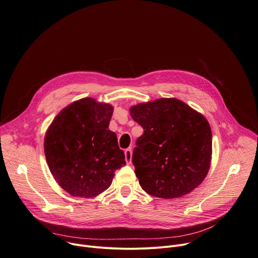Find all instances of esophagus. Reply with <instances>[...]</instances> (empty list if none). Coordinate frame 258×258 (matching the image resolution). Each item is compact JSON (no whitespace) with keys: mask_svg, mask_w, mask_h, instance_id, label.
I'll return each instance as SVG.
<instances>
[{"mask_svg":"<svg viewBox=\"0 0 258 258\" xmlns=\"http://www.w3.org/2000/svg\"><path fill=\"white\" fill-rule=\"evenodd\" d=\"M125 160L127 163H130L132 160V149L131 148H127L125 150Z\"/></svg>","mask_w":258,"mask_h":258,"instance_id":"esophagus-1","label":"esophagus"}]
</instances>
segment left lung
<instances>
[{
  "label": "left lung",
  "instance_id": "8db88e82",
  "mask_svg": "<svg viewBox=\"0 0 258 258\" xmlns=\"http://www.w3.org/2000/svg\"><path fill=\"white\" fill-rule=\"evenodd\" d=\"M130 115L144 130L132 156L141 187L162 199L195 189L211 165L212 131L207 119L174 98L138 104L130 108Z\"/></svg>",
  "mask_w": 258,
  "mask_h": 258
}]
</instances>
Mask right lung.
I'll return each mask as SVG.
<instances>
[{
  "label": "right lung",
  "instance_id": "add662e5",
  "mask_svg": "<svg viewBox=\"0 0 258 258\" xmlns=\"http://www.w3.org/2000/svg\"><path fill=\"white\" fill-rule=\"evenodd\" d=\"M113 107L85 98L61 110L49 126L44 153L50 172L70 195L93 198L126 164L117 135L109 130Z\"/></svg>",
  "mask_w": 258,
  "mask_h": 258
}]
</instances>
